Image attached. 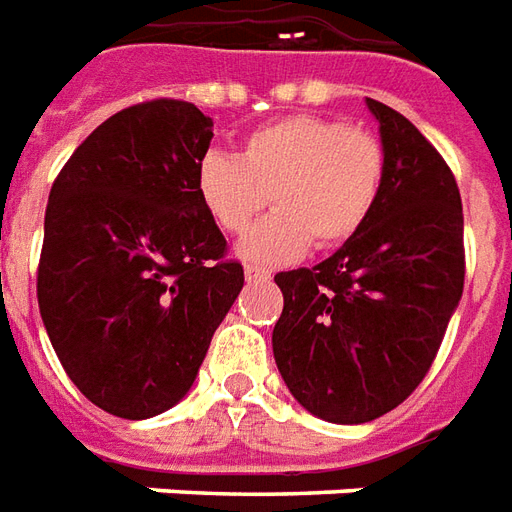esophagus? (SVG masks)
Returning a JSON list of instances; mask_svg holds the SVG:
<instances>
[{
  "instance_id": "34e87169",
  "label": "esophagus",
  "mask_w": 512,
  "mask_h": 512,
  "mask_svg": "<svg viewBox=\"0 0 512 512\" xmlns=\"http://www.w3.org/2000/svg\"><path fill=\"white\" fill-rule=\"evenodd\" d=\"M245 278L251 283H264L270 281L272 272L264 270V267H256V264H245Z\"/></svg>"
}]
</instances>
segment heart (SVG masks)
Wrapping results in <instances>:
<instances>
[{"label": "heart", "instance_id": "b5f03b06", "mask_svg": "<svg viewBox=\"0 0 512 512\" xmlns=\"http://www.w3.org/2000/svg\"><path fill=\"white\" fill-rule=\"evenodd\" d=\"M387 152L371 130L322 114H292L253 130L240 158L212 152L199 163L196 193L218 229L240 237L264 207L278 212L242 242L261 264L292 261L308 245L338 248L374 215Z\"/></svg>", "mask_w": 512, "mask_h": 512}]
</instances>
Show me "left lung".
Masks as SVG:
<instances>
[{"label":"left lung","mask_w":512,"mask_h":512,"mask_svg":"<svg viewBox=\"0 0 512 512\" xmlns=\"http://www.w3.org/2000/svg\"><path fill=\"white\" fill-rule=\"evenodd\" d=\"M387 177L363 231L316 267L278 272L283 313L272 352L305 409L330 423H368L431 371L464 292V207L428 138L368 98Z\"/></svg>","instance_id":"1"}]
</instances>
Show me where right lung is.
Returning <instances> with one entry per match:
<instances>
[{"instance_id":"add662e5","label":"right lung","mask_w":512,"mask_h":512,"mask_svg":"<svg viewBox=\"0 0 512 512\" xmlns=\"http://www.w3.org/2000/svg\"><path fill=\"white\" fill-rule=\"evenodd\" d=\"M212 119L155 98L108 117L51 185L37 305L59 363L125 420L188 393L245 272L196 193Z\"/></svg>"}]
</instances>
